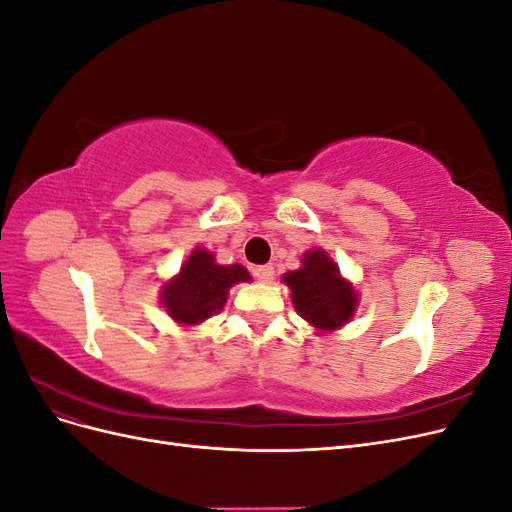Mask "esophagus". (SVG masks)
<instances>
[{
	"label": "esophagus",
	"mask_w": 512,
	"mask_h": 512,
	"mask_svg": "<svg viewBox=\"0 0 512 512\" xmlns=\"http://www.w3.org/2000/svg\"><path fill=\"white\" fill-rule=\"evenodd\" d=\"M252 275L262 284H271L275 271L271 265H260V267H252Z\"/></svg>",
	"instance_id": "obj_1"
}]
</instances>
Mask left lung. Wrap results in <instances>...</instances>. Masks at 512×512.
I'll return each instance as SVG.
<instances>
[{"label": "left lung", "instance_id": "8db88e82", "mask_svg": "<svg viewBox=\"0 0 512 512\" xmlns=\"http://www.w3.org/2000/svg\"><path fill=\"white\" fill-rule=\"evenodd\" d=\"M282 282L292 290L299 316L320 333L344 327L359 305L356 290L324 250L303 254V267L286 273Z\"/></svg>", "mask_w": 512, "mask_h": 512}]
</instances>
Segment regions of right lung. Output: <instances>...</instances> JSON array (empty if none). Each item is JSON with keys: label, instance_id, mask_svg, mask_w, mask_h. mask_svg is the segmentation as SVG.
Masks as SVG:
<instances>
[{"label": "right lung", "instance_id": "obj_1", "mask_svg": "<svg viewBox=\"0 0 512 512\" xmlns=\"http://www.w3.org/2000/svg\"><path fill=\"white\" fill-rule=\"evenodd\" d=\"M252 277L241 265H218L207 250H194L181 265L179 275L162 286V305L183 327H194L218 314L226 305L228 290Z\"/></svg>", "mask_w": 512, "mask_h": 512}]
</instances>
